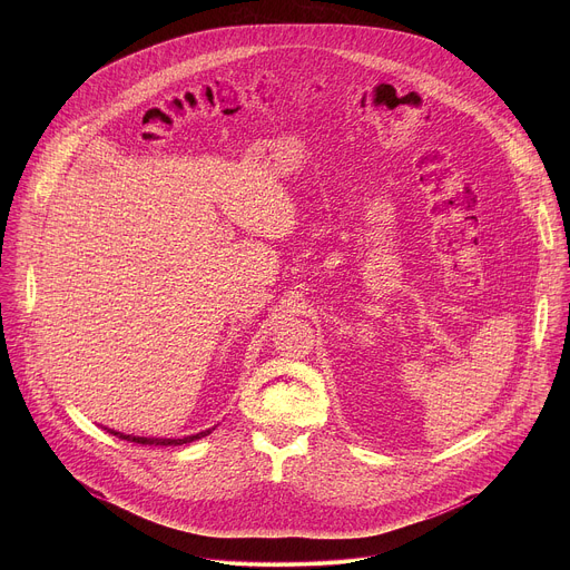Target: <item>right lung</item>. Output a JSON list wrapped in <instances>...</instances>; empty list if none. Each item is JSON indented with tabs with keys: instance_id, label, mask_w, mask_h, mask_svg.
<instances>
[{
	"instance_id": "obj_1",
	"label": "right lung",
	"mask_w": 570,
	"mask_h": 570,
	"mask_svg": "<svg viewBox=\"0 0 570 570\" xmlns=\"http://www.w3.org/2000/svg\"><path fill=\"white\" fill-rule=\"evenodd\" d=\"M108 433H112L115 438L119 440H128V442H137V444H148V446H180V444H189V442H196L205 435H209L214 429H207V431H200L196 435H185V438H139V435H126V433H119V431H112V429H106Z\"/></svg>"
}]
</instances>
